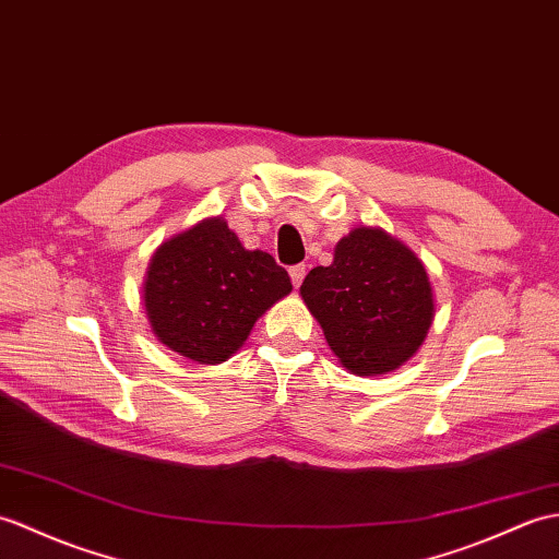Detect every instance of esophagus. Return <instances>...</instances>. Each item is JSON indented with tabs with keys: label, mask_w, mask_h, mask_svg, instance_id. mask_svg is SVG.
<instances>
[{
	"label": "esophagus",
	"mask_w": 559,
	"mask_h": 559,
	"mask_svg": "<svg viewBox=\"0 0 559 559\" xmlns=\"http://www.w3.org/2000/svg\"><path fill=\"white\" fill-rule=\"evenodd\" d=\"M305 276H307V266H305V264H295V266H290V278H293V285H295V288H300L302 281H305Z\"/></svg>",
	"instance_id": "obj_1"
}]
</instances>
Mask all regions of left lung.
Returning <instances> with one entry per match:
<instances>
[{"label": "left lung", "instance_id": "8db88e82", "mask_svg": "<svg viewBox=\"0 0 559 559\" xmlns=\"http://www.w3.org/2000/svg\"><path fill=\"white\" fill-rule=\"evenodd\" d=\"M300 295L341 365L357 376L393 371L421 347L436 314L421 259L381 228L359 226L311 269Z\"/></svg>", "mask_w": 559, "mask_h": 559}]
</instances>
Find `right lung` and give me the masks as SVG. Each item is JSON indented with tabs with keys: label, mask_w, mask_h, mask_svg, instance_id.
Listing matches in <instances>:
<instances>
[{
	"label": "right lung",
	"mask_w": 559,
	"mask_h": 559,
	"mask_svg": "<svg viewBox=\"0 0 559 559\" xmlns=\"http://www.w3.org/2000/svg\"><path fill=\"white\" fill-rule=\"evenodd\" d=\"M290 290L288 271L274 257L245 250L214 216L159 245L145 276V311L168 349L198 365H221Z\"/></svg>",
	"instance_id": "add662e5"
}]
</instances>
